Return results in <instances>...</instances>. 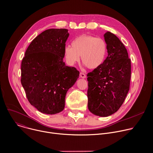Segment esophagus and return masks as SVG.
Returning <instances> with one entry per match:
<instances>
[{"label": "esophagus", "mask_w": 153, "mask_h": 153, "mask_svg": "<svg viewBox=\"0 0 153 153\" xmlns=\"http://www.w3.org/2000/svg\"><path fill=\"white\" fill-rule=\"evenodd\" d=\"M80 77L81 78H83V79H85L86 78V74L82 72L80 73Z\"/></svg>", "instance_id": "esophagus-1"}]
</instances>
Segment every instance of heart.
<instances>
[{"label": "heart", "instance_id": "b5f03b06", "mask_svg": "<svg viewBox=\"0 0 153 153\" xmlns=\"http://www.w3.org/2000/svg\"><path fill=\"white\" fill-rule=\"evenodd\" d=\"M71 46H65L64 54L68 65H74L80 61L90 69H95L104 62L107 54V44L105 39L89 35L75 38Z\"/></svg>", "mask_w": 153, "mask_h": 153}]
</instances>
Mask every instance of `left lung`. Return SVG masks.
<instances>
[{
    "label": "left lung",
    "instance_id": "8db88e82",
    "mask_svg": "<svg viewBox=\"0 0 153 153\" xmlns=\"http://www.w3.org/2000/svg\"><path fill=\"white\" fill-rule=\"evenodd\" d=\"M104 37L108 57L100 67L87 74L88 109L102 117L120 108L129 91L131 77V61L124 45L110 32Z\"/></svg>",
    "mask_w": 153,
    "mask_h": 153
}]
</instances>
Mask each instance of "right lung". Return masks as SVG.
I'll return each instance as SVG.
<instances>
[{
	"mask_svg": "<svg viewBox=\"0 0 153 153\" xmlns=\"http://www.w3.org/2000/svg\"><path fill=\"white\" fill-rule=\"evenodd\" d=\"M66 29H50L38 35L27 47L21 65V83L31 105L41 113L62 111L66 94L79 71L63 61Z\"/></svg>",
	"mask_w": 153,
	"mask_h": 153,
	"instance_id": "right-lung-1",
	"label": "right lung"
}]
</instances>
